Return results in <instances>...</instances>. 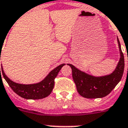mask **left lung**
I'll return each instance as SVG.
<instances>
[{
	"label": "left lung",
	"mask_w": 128,
	"mask_h": 128,
	"mask_svg": "<svg viewBox=\"0 0 128 128\" xmlns=\"http://www.w3.org/2000/svg\"><path fill=\"white\" fill-rule=\"evenodd\" d=\"M118 42L120 52V59L115 70L108 76L95 77L80 71L68 64L72 71V78L80 96L86 98H100L108 95L121 80L124 70V57L119 39Z\"/></svg>",
	"instance_id": "8db88e82"
}]
</instances>
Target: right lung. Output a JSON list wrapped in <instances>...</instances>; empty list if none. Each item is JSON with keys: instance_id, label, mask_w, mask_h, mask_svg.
Returning a JSON list of instances; mask_svg holds the SVG:
<instances>
[{"instance_id": "add662e5", "label": "right lung", "mask_w": 128, "mask_h": 128, "mask_svg": "<svg viewBox=\"0 0 128 128\" xmlns=\"http://www.w3.org/2000/svg\"><path fill=\"white\" fill-rule=\"evenodd\" d=\"M64 65L65 64H60V66H57L48 74V76L42 81L34 84L26 85V84H17L12 82L5 75L2 65H1V68H0V71L2 72L5 80L16 94L25 99L38 100L47 97L51 94L52 90L54 88V79L56 78L62 66Z\"/></svg>"}]
</instances>
